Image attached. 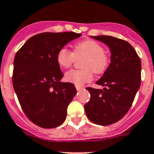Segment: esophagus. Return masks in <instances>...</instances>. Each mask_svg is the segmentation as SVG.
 Returning <instances> with one entry per match:
<instances>
[{
  "label": "esophagus",
  "instance_id": "1",
  "mask_svg": "<svg viewBox=\"0 0 154 154\" xmlns=\"http://www.w3.org/2000/svg\"><path fill=\"white\" fill-rule=\"evenodd\" d=\"M76 88H77V91H79V90L84 88V87H82V86H80V85H76Z\"/></svg>",
  "mask_w": 154,
  "mask_h": 154
}]
</instances>
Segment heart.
<instances>
[{"instance_id":"heart-1","label":"heart","mask_w":154,"mask_h":154,"mask_svg":"<svg viewBox=\"0 0 154 154\" xmlns=\"http://www.w3.org/2000/svg\"><path fill=\"white\" fill-rule=\"evenodd\" d=\"M84 58L81 62L82 69L68 71L65 80L76 85L89 82L93 78V72L97 74L103 73L109 66V56L104 52V47L98 42L86 39L73 47V52L66 47L57 51L56 60L58 66L64 69L70 68L76 59Z\"/></svg>"}]
</instances>
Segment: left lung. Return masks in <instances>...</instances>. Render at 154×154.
<instances>
[{"instance_id": "obj_1", "label": "left lung", "mask_w": 154, "mask_h": 154, "mask_svg": "<svg viewBox=\"0 0 154 154\" xmlns=\"http://www.w3.org/2000/svg\"><path fill=\"white\" fill-rule=\"evenodd\" d=\"M92 37L107 44L112 55L108 68L97 82L105 88H86L91 98L85 103V111L90 121L107 126L120 120L131 108L141 85L142 63L127 41L109 35Z\"/></svg>"}]
</instances>
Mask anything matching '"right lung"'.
Masks as SVG:
<instances>
[{
	"label": "right lung",
	"instance_id": "1",
	"mask_svg": "<svg viewBox=\"0 0 154 154\" xmlns=\"http://www.w3.org/2000/svg\"><path fill=\"white\" fill-rule=\"evenodd\" d=\"M81 35L43 32L32 36L16 52L12 85L23 112L33 123L54 128L64 122L67 107L77 93L63 77L56 60L57 51Z\"/></svg>",
	"mask_w": 154,
	"mask_h": 154
}]
</instances>
